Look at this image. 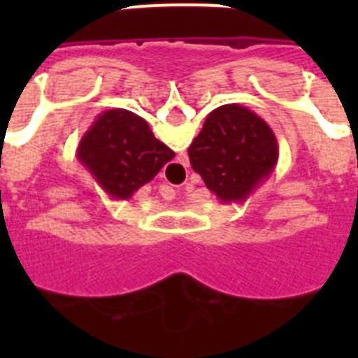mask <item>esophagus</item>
<instances>
[{"mask_svg": "<svg viewBox=\"0 0 358 358\" xmlns=\"http://www.w3.org/2000/svg\"><path fill=\"white\" fill-rule=\"evenodd\" d=\"M166 182H169V181H166Z\"/></svg>", "mask_w": 358, "mask_h": 358, "instance_id": "1", "label": "esophagus"}]
</instances>
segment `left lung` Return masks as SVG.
<instances>
[{
	"instance_id": "left-lung-1",
	"label": "left lung",
	"mask_w": 358,
	"mask_h": 358,
	"mask_svg": "<svg viewBox=\"0 0 358 358\" xmlns=\"http://www.w3.org/2000/svg\"><path fill=\"white\" fill-rule=\"evenodd\" d=\"M192 169L224 204H238L273 173L278 140L267 122L238 103L217 107L188 148Z\"/></svg>"
}]
</instances>
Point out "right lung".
Instances as JSON below:
<instances>
[{
	"instance_id": "add662e5",
	"label": "right lung",
	"mask_w": 358,
	"mask_h": 358,
	"mask_svg": "<svg viewBox=\"0 0 358 358\" xmlns=\"http://www.w3.org/2000/svg\"><path fill=\"white\" fill-rule=\"evenodd\" d=\"M141 116L125 109L98 115L77 148V157L115 201H129L173 159Z\"/></svg>"
}]
</instances>
